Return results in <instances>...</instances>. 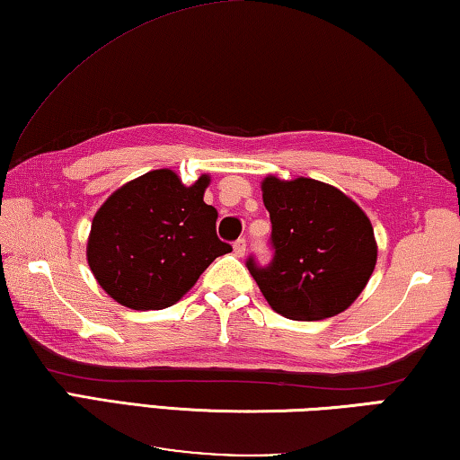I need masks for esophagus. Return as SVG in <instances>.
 Segmentation results:
<instances>
[{"instance_id": "1", "label": "esophagus", "mask_w": 460, "mask_h": 460, "mask_svg": "<svg viewBox=\"0 0 460 460\" xmlns=\"http://www.w3.org/2000/svg\"><path fill=\"white\" fill-rule=\"evenodd\" d=\"M245 247H247V242H245L243 237L237 239V242L233 243V250H235V256L237 258H243L245 256Z\"/></svg>"}]
</instances>
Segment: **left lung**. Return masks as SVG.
<instances>
[{
    "instance_id": "left-lung-1",
    "label": "left lung",
    "mask_w": 460,
    "mask_h": 460,
    "mask_svg": "<svg viewBox=\"0 0 460 460\" xmlns=\"http://www.w3.org/2000/svg\"><path fill=\"white\" fill-rule=\"evenodd\" d=\"M270 213L272 260L245 261L276 313L317 322L348 309L376 264L373 225L338 188L311 178L261 184Z\"/></svg>"
}]
</instances>
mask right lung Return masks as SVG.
<instances>
[{
  "label": "right lung",
  "instance_id": "obj_1",
  "mask_svg": "<svg viewBox=\"0 0 460 460\" xmlns=\"http://www.w3.org/2000/svg\"><path fill=\"white\" fill-rule=\"evenodd\" d=\"M208 178L190 188L172 170L128 181L92 221L87 264L100 287L128 309H165L233 247L217 235V208L202 200Z\"/></svg>",
  "mask_w": 460,
  "mask_h": 460
}]
</instances>
